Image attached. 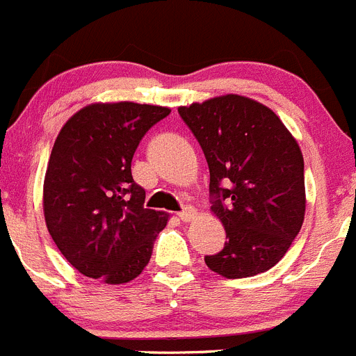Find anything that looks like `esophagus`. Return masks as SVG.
I'll return each mask as SVG.
<instances>
[{
    "label": "esophagus",
    "mask_w": 356,
    "mask_h": 356,
    "mask_svg": "<svg viewBox=\"0 0 356 356\" xmlns=\"http://www.w3.org/2000/svg\"><path fill=\"white\" fill-rule=\"evenodd\" d=\"M195 215H197L195 208H191V206H188V208H184L182 211H179V218H181L182 222L193 220V218H195Z\"/></svg>",
    "instance_id": "obj_1"
}]
</instances>
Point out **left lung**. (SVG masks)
Segmentation results:
<instances>
[{
	"mask_svg": "<svg viewBox=\"0 0 356 356\" xmlns=\"http://www.w3.org/2000/svg\"><path fill=\"white\" fill-rule=\"evenodd\" d=\"M209 166L211 211L225 227L224 249L206 256L213 272L249 277L286 254L305 220V161L268 107L225 95L179 107Z\"/></svg>",
	"mask_w": 356,
	"mask_h": 356,
	"instance_id": "obj_1",
	"label": "left lung"
}]
</instances>
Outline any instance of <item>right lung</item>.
Returning <instances> with one entry per match:
<instances>
[{"mask_svg":"<svg viewBox=\"0 0 356 356\" xmlns=\"http://www.w3.org/2000/svg\"><path fill=\"white\" fill-rule=\"evenodd\" d=\"M168 107L92 104L66 122L44 177V218L55 245L80 274L111 285L140 276L168 215L145 208L131 163Z\"/></svg>","mask_w":356,"mask_h":356,"instance_id":"right-lung-1","label":"right lung"}]
</instances>
